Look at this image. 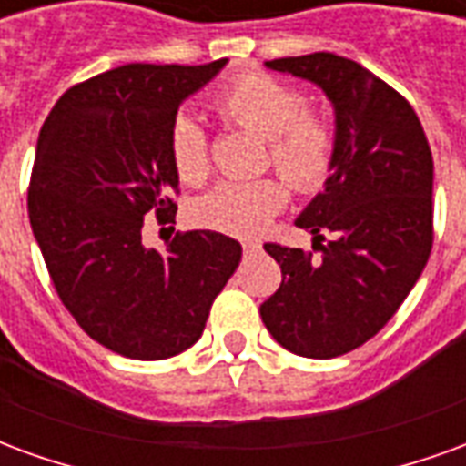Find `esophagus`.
I'll return each mask as SVG.
<instances>
[{
    "mask_svg": "<svg viewBox=\"0 0 466 466\" xmlns=\"http://www.w3.org/2000/svg\"><path fill=\"white\" fill-rule=\"evenodd\" d=\"M242 249H244V254H254L262 249V244L254 242V239H247V242H242Z\"/></svg>",
    "mask_w": 466,
    "mask_h": 466,
    "instance_id": "obj_1",
    "label": "esophagus"
}]
</instances>
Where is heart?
<instances>
[{"label": "heart", "instance_id": "b5f03b06", "mask_svg": "<svg viewBox=\"0 0 466 466\" xmlns=\"http://www.w3.org/2000/svg\"><path fill=\"white\" fill-rule=\"evenodd\" d=\"M214 109L224 122L247 127L267 137L264 162L272 164L297 192H317L332 174L339 149L337 127L299 86L269 75H242L214 96ZM169 157L177 177L189 187L207 182L212 152L202 124L177 116L169 129ZM282 179L264 177L252 182H224L194 207L197 222L217 232L252 237L272 222L287 204Z\"/></svg>", "mask_w": 466, "mask_h": 466}]
</instances>
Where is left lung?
Wrapping results in <instances>:
<instances>
[{"mask_svg": "<svg viewBox=\"0 0 466 466\" xmlns=\"http://www.w3.org/2000/svg\"><path fill=\"white\" fill-rule=\"evenodd\" d=\"M267 66L322 86L339 149L327 189L297 219L314 234V252L264 244L282 284L259 314L284 350L332 360L390 322L430 259L431 149L410 102L347 56L314 52Z\"/></svg>", "mask_w": 466, "mask_h": 466, "instance_id": "8db88e82", "label": "left lung"}]
</instances>
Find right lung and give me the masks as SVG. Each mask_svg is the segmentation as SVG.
Instances as JSON below:
<instances>
[{"label": "right lung", "mask_w": 466, "mask_h": 466, "mask_svg": "<svg viewBox=\"0 0 466 466\" xmlns=\"http://www.w3.org/2000/svg\"><path fill=\"white\" fill-rule=\"evenodd\" d=\"M224 62L116 66L69 86L39 129L26 209L52 284L95 342L129 360L192 347L242 259L209 229L177 232L162 252L142 244L144 219L177 214V109Z\"/></svg>", "instance_id": "right-lung-1"}]
</instances>
